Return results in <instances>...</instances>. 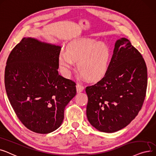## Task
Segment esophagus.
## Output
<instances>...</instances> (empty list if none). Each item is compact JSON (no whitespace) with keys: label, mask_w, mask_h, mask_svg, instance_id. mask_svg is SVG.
<instances>
[{"label":"esophagus","mask_w":156,"mask_h":156,"mask_svg":"<svg viewBox=\"0 0 156 156\" xmlns=\"http://www.w3.org/2000/svg\"><path fill=\"white\" fill-rule=\"evenodd\" d=\"M76 87H77V93H80V92H82L83 90H84V86L81 84H79L78 83L76 86Z\"/></svg>","instance_id":"obj_1"}]
</instances>
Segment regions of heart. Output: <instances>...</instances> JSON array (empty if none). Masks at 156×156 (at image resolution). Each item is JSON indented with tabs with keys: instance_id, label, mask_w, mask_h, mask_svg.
<instances>
[{
	"instance_id": "heart-1",
	"label": "heart",
	"mask_w": 156,
	"mask_h": 156,
	"mask_svg": "<svg viewBox=\"0 0 156 156\" xmlns=\"http://www.w3.org/2000/svg\"><path fill=\"white\" fill-rule=\"evenodd\" d=\"M111 51L107 44L92 38L73 39L66 46V51H61L59 64L66 77L77 67L81 76L89 80L97 81L105 76L109 66Z\"/></svg>"
}]
</instances>
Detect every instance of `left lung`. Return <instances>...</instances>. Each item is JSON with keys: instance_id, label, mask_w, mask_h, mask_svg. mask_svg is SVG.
I'll return each mask as SVG.
<instances>
[{"instance_id": "obj_1", "label": "left lung", "mask_w": 156, "mask_h": 156, "mask_svg": "<svg viewBox=\"0 0 156 156\" xmlns=\"http://www.w3.org/2000/svg\"><path fill=\"white\" fill-rule=\"evenodd\" d=\"M113 53L104 77L86 88L87 119L105 133L120 130L134 119L143 105L147 86L145 62L128 39L117 40Z\"/></svg>"}]
</instances>
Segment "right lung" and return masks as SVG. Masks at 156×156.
<instances>
[{
	"instance_id": "1",
	"label": "right lung",
	"mask_w": 156,
	"mask_h": 156,
	"mask_svg": "<svg viewBox=\"0 0 156 156\" xmlns=\"http://www.w3.org/2000/svg\"><path fill=\"white\" fill-rule=\"evenodd\" d=\"M60 48L24 37L6 63L5 87L11 105L25 126L40 134L60 126L65 107L77 93L76 83L58 73Z\"/></svg>"
}]
</instances>
